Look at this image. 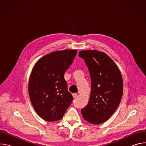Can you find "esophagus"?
<instances>
[{
  "label": "esophagus",
  "mask_w": 146,
  "mask_h": 146,
  "mask_svg": "<svg viewBox=\"0 0 146 146\" xmlns=\"http://www.w3.org/2000/svg\"><path fill=\"white\" fill-rule=\"evenodd\" d=\"M72 95H73V97L74 98H76L77 96V94H76V93L73 94H72Z\"/></svg>",
  "instance_id": "1"
}]
</instances>
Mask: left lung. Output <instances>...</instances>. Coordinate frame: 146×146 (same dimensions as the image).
I'll return each mask as SVG.
<instances>
[{
  "mask_svg": "<svg viewBox=\"0 0 146 146\" xmlns=\"http://www.w3.org/2000/svg\"><path fill=\"white\" fill-rule=\"evenodd\" d=\"M84 59L91 79V95L88 105L81 109L82 116L92 124L106 121L115 112L123 92L121 73L113 59L96 50L79 52Z\"/></svg>",
  "mask_w": 146,
  "mask_h": 146,
  "instance_id": "obj_1",
  "label": "left lung"
}]
</instances>
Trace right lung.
I'll return each instance as SVG.
<instances>
[{
  "label": "right lung",
  "mask_w": 146,
  "mask_h": 146,
  "mask_svg": "<svg viewBox=\"0 0 146 146\" xmlns=\"http://www.w3.org/2000/svg\"><path fill=\"white\" fill-rule=\"evenodd\" d=\"M77 50L54 51L40 58L29 81V95L32 106L42 119L56 121L63 118L73 98L64 78Z\"/></svg>",
  "instance_id": "obj_1"
}]
</instances>
